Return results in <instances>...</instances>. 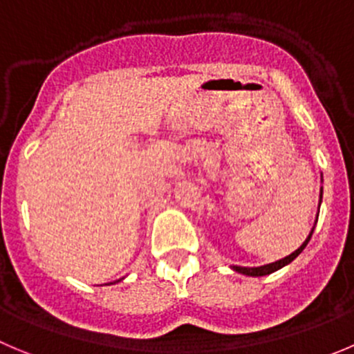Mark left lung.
<instances>
[{"label": "left lung", "mask_w": 354, "mask_h": 354, "mask_svg": "<svg viewBox=\"0 0 354 354\" xmlns=\"http://www.w3.org/2000/svg\"><path fill=\"white\" fill-rule=\"evenodd\" d=\"M319 198H322V194H319ZM311 234H313V233H311ZM311 234H309V238H311ZM309 238H308V240L304 241V243L301 245V247L297 248V250L294 252V254H290V255H288V257H285V259H280V261L272 262V264H266V266H261V268H241V266H234V271L241 272V274H247V276H266V274H271V272L278 271V269H280V268H283V266H287L288 262H292V261H294V259L297 257V255L301 254L302 250H304V248H306V245H308V241H309Z\"/></svg>", "instance_id": "8db88e82"}]
</instances>
